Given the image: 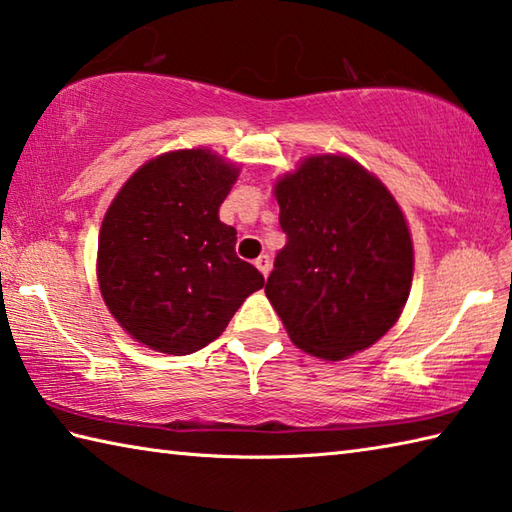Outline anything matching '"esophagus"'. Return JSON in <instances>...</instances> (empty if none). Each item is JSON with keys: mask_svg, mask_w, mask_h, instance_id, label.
Here are the masks:
<instances>
[{"mask_svg": "<svg viewBox=\"0 0 512 512\" xmlns=\"http://www.w3.org/2000/svg\"><path fill=\"white\" fill-rule=\"evenodd\" d=\"M254 265H256L258 272L263 274L265 278H267V274H269V269H272V263H269V256H258V258L254 260Z\"/></svg>", "mask_w": 512, "mask_h": 512, "instance_id": "obj_1", "label": "esophagus"}]
</instances>
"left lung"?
<instances>
[{"instance_id":"obj_1","label":"left lung","mask_w":512,"mask_h":512,"mask_svg":"<svg viewBox=\"0 0 512 512\" xmlns=\"http://www.w3.org/2000/svg\"><path fill=\"white\" fill-rule=\"evenodd\" d=\"M287 245L265 294L289 339L323 361L374 345L408 303L414 247L390 189L345 153H314L278 176Z\"/></svg>"}]
</instances>
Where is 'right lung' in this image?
Returning a JSON list of instances; mask_svg holds the SVG:
<instances>
[{"label": "right lung", "mask_w": 512, "mask_h": 512, "mask_svg": "<svg viewBox=\"0 0 512 512\" xmlns=\"http://www.w3.org/2000/svg\"><path fill=\"white\" fill-rule=\"evenodd\" d=\"M238 176V162L207 147L176 149L144 162L111 200L95 272L104 305L133 341L173 356L198 352L265 285L218 216Z\"/></svg>", "instance_id": "right-lung-1"}]
</instances>
